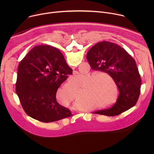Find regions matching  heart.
I'll use <instances>...</instances> for the list:
<instances>
[{"label": "heart", "mask_w": 154, "mask_h": 154, "mask_svg": "<svg viewBox=\"0 0 154 154\" xmlns=\"http://www.w3.org/2000/svg\"><path fill=\"white\" fill-rule=\"evenodd\" d=\"M91 73L85 78L82 86H83L82 96L84 102L87 103H103L110 99L112 92L105 82V78L113 81V78L108 74L104 72H99L94 74ZM103 77H102L101 76ZM82 78H83L81 75H75L73 78V81L79 82ZM57 97L58 100L63 104L69 103L70 102H74L77 98L79 102H81L82 97L80 93V90H77V86L70 83L64 85L58 91ZM114 102H108L100 105L103 108L106 105L109 106Z\"/></svg>", "instance_id": "obj_1"}]
</instances>
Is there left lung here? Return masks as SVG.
Returning <instances> with one entry per match:
<instances>
[{
    "label": "left lung",
    "instance_id": "1",
    "mask_svg": "<svg viewBox=\"0 0 154 154\" xmlns=\"http://www.w3.org/2000/svg\"><path fill=\"white\" fill-rule=\"evenodd\" d=\"M86 58L92 69L106 72L113 78L119 92L112 107L93 113L114 116L135 105L140 94L141 80L135 60L124 49L103 41L88 51Z\"/></svg>",
    "mask_w": 154,
    "mask_h": 154
}]
</instances>
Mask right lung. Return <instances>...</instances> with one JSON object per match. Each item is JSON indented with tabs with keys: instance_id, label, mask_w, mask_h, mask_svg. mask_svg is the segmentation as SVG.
Masks as SVG:
<instances>
[{
	"instance_id": "right-lung-1",
	"label": "right lung",
	"mask_w": 154,
	"mask_h": 154,
	"mask_svg": "<svg viewBox=\"0 0 154 154\" xmlns=\"http://www.w3.org/2000/svg\"><path fill=\"white\" fill-rule=\"evenodd\" d=\"M72 74L57 48L35 46L20 61L17 69L16 91L27 115L42 122L69 117L71 112L60 105L56 94L61 83Z\"/></svg>"
}]
</instances>
